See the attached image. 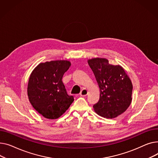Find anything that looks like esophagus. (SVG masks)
Wrapping results in <instances>:
<instances>
[{"label": "esophagus", "mask_w": 158, "mask_h": 158, "mask_svg": "<svg viewBox=\"0 0 158 158\" xmlns=\"http://www.w3.org/2000/svg\"><path fill=\"white\" fill-rule=\"evenodd\" d=\"M88 94V90L86 89H83L80 92V96H86Z\"/></svg>", "instance_id": "obj_1"}]
</instances>
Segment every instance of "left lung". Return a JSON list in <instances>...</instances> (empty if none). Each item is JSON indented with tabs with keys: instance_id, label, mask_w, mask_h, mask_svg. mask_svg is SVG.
<instances>
[{
	"instance_id": "1",
	"label": "left lung",
	"mask_w": 158,
	"mask_h": 158,
	"mask_svg": "<svg viewBox=\"0 0 158 158\" xmlns=\"http://www.w3.org/2000/svg\"><path fill=\"white\" fill-rule=\"evenodd\" d=\"M100 90L99 99L94 105L96 113L106 118L123 114L132 101L133 84L124 69L120 65L110 64L105 58L87 60Z\"/></svg>"
}]
</instances>
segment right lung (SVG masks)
Segmentation results:
<instances>
[{"instance_id":"1","label":"right lung","mask_w":158,"mask_h":158,"mask_svg":"<svg viewBox=\"0 0 158 158\" xmlns=\"http://www.w3.org/2000/svg\"><path fill=\"white\" fill-rule=\"evenodd\" d=\"M70 66V61L66 60L46 62L39 64L31 74L27 95L33 108L44 118H58L74 101L62 81Z\"/></svg>"}]
</instances>
